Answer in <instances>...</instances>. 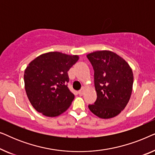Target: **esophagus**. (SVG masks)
<instances>
[{"label":"esophagus","mask_w":155,"mask_h":155,"mask_svg":"<svg viewBox=\"0 0 155 155\" xmlns=\"http://www.w3.org/2000/svg\"><path fill=\"white\" fill-rule=\"evenodd\" d=\"M84 90H85V87L82 86L81 90H79V92H78V94H79L80 95H82V94H83V93H84Z\"/></svg>","instance_id":"34e87169"}]
</instances>
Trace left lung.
Instances as JSON below:
<instances>
[{"label":"left lung","mask_w":155,"mask_h":155,"mask_svg":"<svg viewBox=\"0 0 155 155\" xmlns=\"http://www.w3.org/2000/svg\"><path fill=\"white\" fill-rule=\"evenodd\" d=\"M87 57L94 71L97 95L94 104L89 105V109L99 118L115 117L125 109L130 98L132 69L124 58L111 51H97Z\"/></svg>","instance_id":"1"}]
</instances>
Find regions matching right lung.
I'll list each match as a JSON object with an SVG mask.
<instances>
[{"mask_svg": "<svg viewBox=\"0 0 155 155\" xmlns=\"http://www.w3.org/2000/svg\"><path fill=\"white\" fill-rule=\"evenodd\" d=\"M78 59V55L54 51L40 55L29 63L24 74L25 88L36 111L55 117L68 109L75 96L68 87V71Z\"/></svg>", "mask_w": 155, "mask_h": 155, "instance_id": "add662e5", "label": "right lung"}]
</instances>
